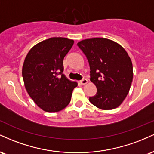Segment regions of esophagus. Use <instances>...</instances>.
<instances>
[{"label": "esophagus", "instance_id": "34e87169", "mask_svg": "<svg viewBox=\"0 0 154 154\" xmlns=\"http://www.w3.org/2000/svg\"><path fill=\"white\" fill-rule=\"evenodd\" d=\"M80 83H81V85H85V84H87L88 83V80L86 79H82V80L80 81Z\"/></svg>", "mask_w": 154, "mask_h": 154}]
</instances>
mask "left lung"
Returning a JSON list of instances; mask_svg holds the SVG:
<instances>
[{
    "instance_id": "1",
    "label": "left lung",
    "mask_w": 154,
    "mask_h": 154,
    "mask_svg": "<svg viewBox=\"0 0 154 154\" xmlns=\"http://www.w3.org/2000/svg\"><path fill=\"white\" fill-rule=\"evenodd\" d=\"M77 45L87 57L91 69V81L97 88L90 102L102 110L119 106L130 91L133 70L125 48L106 38L85 39Z\"/></svg>"
}]
</instances>
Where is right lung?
<instances>
[{"instance_id": "add662e5", "label": "right lung", "mask_w": 154, "mask_h": 154, "mask_svg": "<svg viewBox=\"0 0 154 154\" xmlns=\"http://www.w3.org/2000/svg\"><path fill=\"white\" fill-rule=\"evenodd\" d=\"M73 44V40L65 38L47 39L32 48L24 59L22 77L26 91L46 112H58L66 108L77 86L63 74V58Z\"/></svg>"}]
</instances>
